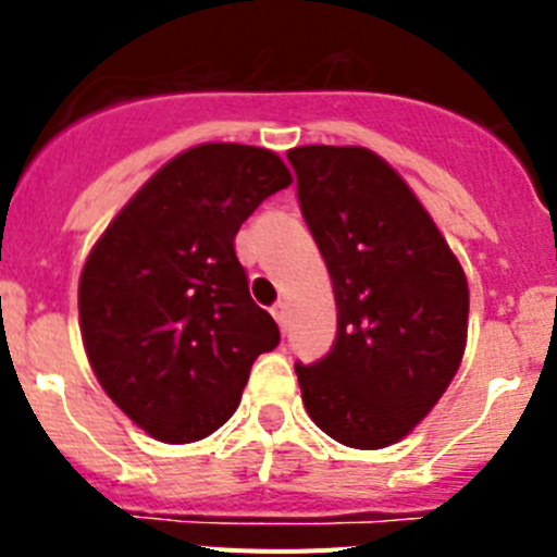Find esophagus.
I'll use <instances>...</instances> for the list:
<instances>
[{
  "instance_id": "1",
  "label": "esophagus",
  "mask_w": 557,
  "mask_h": 557,
  "mask_svg": "<svg viewBox=\"0 0 557 557\" xmlns=\"http://www.w3.org/2000/svg\"><path fill=\"white\" fill-rule=\"evenodd\" d=\"M270 312H273V318H275V323H278V326L287 329V314H289V307H287V304L278 301V304H275L273 309H270Z\"/></svg>"
}]
</instances>
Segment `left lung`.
<instances>
[{"label": "left lung", "instance_id": "obj_1", "mask_svg": "<svg viewBox=\"0 0 557 557\" xmlns=\"http://www.w3.org/2000/svg\"><path fill=\"white\" fill-rule=\"evenodd\" d=\"M287 159L337 301L332 351L295 362L304 407L343 446L382 449L410 435L460 368L466 273L376 152L307 145Z\"/></svg>", "mask_w": 557, "mask_h": 557}]
</instances>
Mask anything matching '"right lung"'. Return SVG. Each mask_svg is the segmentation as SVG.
I'll return each mask as SVG.
<instances>
[{
    "instance_id": "right-lung-1",
    "label": "right lung",
    "mask_w": 557,
    "mask_h": 557,
    "mask_svg": "<svg viewBox=\"0 0 557 557\" xmlns=\"http://www.w3.org/2000/svg\"><path fill=\"white\" fill-rule=\"evenodd\" d=\"M289 184L264 147H191L133 195L83 264L88 362L113 405L164 444L220 430L253 359L282 339L250 298L234 236Z\"/></svg>"
}]
</instances>
